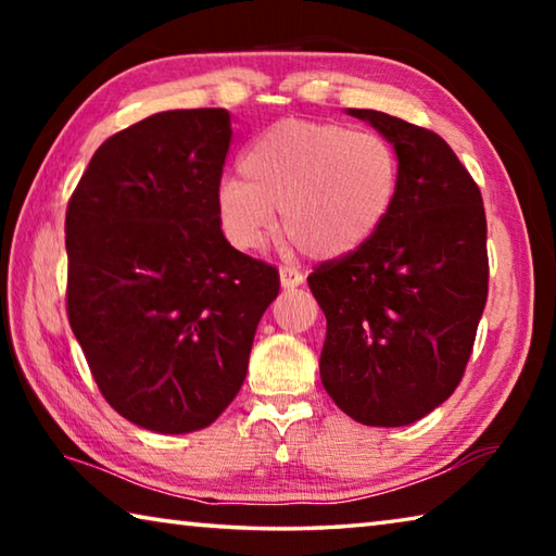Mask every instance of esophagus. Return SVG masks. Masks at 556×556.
Wrapping results in <instances>:
<instances>
[{
  "label": "esophagus",
  "instance_id": "1",
  "mask_svg": "<svg viewBox=\"0 0 556 556\" xmlns=\"http://www.w3.org/2000/svg\"><path fill=\"white\" fill-rule=\"evenodd\" d=\"M279 281H281V289H296L304 277H301V271L291 269V267H279Z\"/></svg>",
  "mask_w": 556,
  "mask_h": 556
}]
</instances>
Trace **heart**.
Masks as SVG:
<instances>
[{
	"instance_id": "heart-1",
	"label": "heart",
	"mask_w": 556,
	"mask_h": 556,
	"mask_svg": "<svg viewBox=\"0 0 556 556\" xmlns=\"http://www.w3.org/2000/svg\"><path fill=\"white\" fill-rule=\"evenodd\" d=\"M242 176L215 188V213L235 248H265L281 228L308 257L343 260L390 220L402 168L388 139L331 122L281 119L252 139Z\"/></svg>"
}]
</instances>
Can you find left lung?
Wrapping results in <instances>:
<instances>
[{"label": "left lung", "instance_id": "1", "mask_svg": "<svg viewBox=\"0 0 556 556\" xmlns=\"http://www.w3.org/2000/svg\"><path fill=\"white\" fill-rule=\"evenodd\" d=\"M394 147L400 195L384 228L308 287L326 314L321 382L348 417L404 427L464 378L488 299L481 191L444 139L378 110H348Z\"/></svg>", "mask_w": 556, "mask_h": 556}]
</instances>
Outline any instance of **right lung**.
<instances>
[{"label":"right lung","mask_w":556,"mask_h":556,"mask_svg":"<svg viewBox=\"0 0 556 556\" xmlns=\"http://www.w3.org/2000/svg\"><path fill=\"white\" fill-rule=\"evenodd\" d=\"M230 137L223 108L156 112L100 144L65 211L73 333L110 407L156 434L220 417L279 294L215 213Z\"/></svg>","instance_id":"right-lung-1"}]
</instances>
